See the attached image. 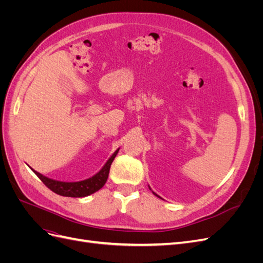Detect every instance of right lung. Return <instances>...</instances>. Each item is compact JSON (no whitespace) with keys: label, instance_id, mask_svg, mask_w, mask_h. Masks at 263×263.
<instances>
[{"label":"right lung","instance_id":"obj_1","mask_svg":"<svg viewBox=\"0 0 263 263\" xmlns=\"http://www.w3.org/2000/svg\"><path fill=\"white\" fill-rule=\"evenodd\" d=\"M117 153H118V149L113 154V156L108 159L105 165L103 166L102 170L99 173H97L94 177L90 179L80 181V182L55 181V180H51L49 178L44 177L43 174L36 172L35 170L33 171L35 172L36 176L42 180L44 184L49 190H51L52 192L62 196H68V197H83L97 192V191H99L101 187H103V185L105 184L108 178L110 164H112Z\"/></svg>","mask_w":263,"mask_h":263}]
</instances>
